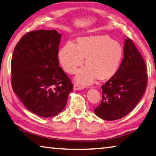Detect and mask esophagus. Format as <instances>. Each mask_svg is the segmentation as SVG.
Listing matches in <instances>:
<instances>
[{
	"instance_id": "1",
	"label": "esophagus",
	"mask_w": 156,
	"mask_h": 156,
	"mask_svg": "<svg viewBox=\"0 0 156 156\" xmlns=\"http://www.w3.org/2000/svg\"><path fill=\"white\" fill-rule=\"evenodd\" d=\"M83 88L84 87L79 85L78 84H74V85H73V89L74 90H82V89H83Z\"/></svg>"
}]
</instances>
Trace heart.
I'll use <instances>...</instances> for the list:
<instances>
[{"label":"heart","instance_id":"b5f03b06","mask_svg":"<svg viewBox=\"0 0 156 156\" xmlns=\"http://www.w3.org/2000/svg\"><path fill=\"white\" fill-rule=\"evenodd\" d=\"M87 57L88 65L78 71L76 80L88 84L95 78L104 80L117 72L122 57V48L119 43L108 36L83 37L78 44L68 41L60 50V63L66 72L74 73L83 65Z\"/></svg>","mask_w":156,"mask_h":156}]
</instances>
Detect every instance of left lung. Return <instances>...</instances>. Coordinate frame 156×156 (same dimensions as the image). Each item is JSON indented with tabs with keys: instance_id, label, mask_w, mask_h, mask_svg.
Instances as JSON below:
<instances>
[{
	"instance_id": "obj_1",
	"label": "left lung",
	"mask_w": 156,
	"mask_h": 156,
	"mask_svg": "<svg viewBox=\"0 0 156 156\" xmlns=\"http://www.w3.org/2000/svg\"><path fill=\"white\" fill-rule=\"evenodd\" d=\"M124 58L117 72L102 85V99L94 112L105 120L120 119L130 113L147 86L146 64L131 38L125 39Z\"/></svg>"
}]
</instances>
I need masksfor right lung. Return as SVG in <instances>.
I'll use <instances>...</instances> for the list:
<instances>
[{
  "label": "right lung",
  "mask_w": 156,
  "mask_h": 156,
  "mask_svg": "<svg viewBox=\"0 0 156 156\" xmlns=\"http://www.w3.org/2000/svg\"><path fill=\"white\" fill-rule=\"evenodd\" d=\"M60 38L54 30L31 31L20 39L13 53V90L29 110L41 117L61 112L73 90L72 80L59 66Z\"/></svg>",
  "instance_id": "1"
}]
</instances>
